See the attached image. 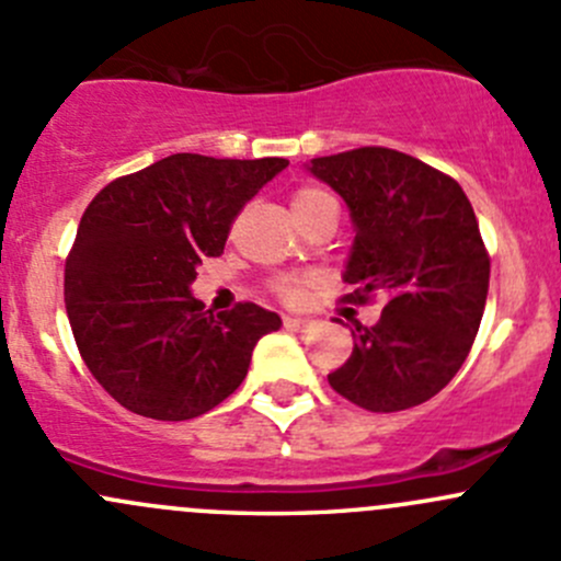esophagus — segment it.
<instances>
[{
    "mask_svg": "<svg viewBox=\"0 0 561 561\" xmlns=\"http://www.w3.org/2000/svg\"><path fill=\"white\" fill-rule=\"evenodd\" d=\"M312 325L314 320H309V317H298V314L285 317V328H290V331H309Z\"/></svg>",
    "mask_w": 561,
    "mask_h": 561,
    "instance_id": "obj_1",
    "label": "esophagus"
}]
</instances>
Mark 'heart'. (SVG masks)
Returning a JSON list of instances; mask_svg holds the SVG:
<instances>
[{
	"instance_id": "obj_1",
	"label": "heart",
	"mask_w": 561,
	"mask_h": 561,
	"mask_svg": "<svg viewBox=\"0 0 561 561\" xmlns=\"http://www.w3.org/2000/svg\"><path fill=\"white\" fill-rule=\"evenodd\" d=\"M325 201H331V195H328V192L314 190V186H304V190H298L296 195H293L290 206H293V214L298 217V214L309 211V208L320 206V203H325ZM276 290H279L287 301H296V298L301 296V287H298L296 279H282L279 285H276Z\"/></svg>"
}]
</instances>
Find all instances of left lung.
<instances>
[{
    "instance_id": "8db88e82",
    "label": "left lung",
    "mask_w": 561,
    "mask_h": 561,
    "mask_svg": "<svg viewBox=\"0 0 561 561\" xmlns=\"http://www.w3.org/2000/svg\"><path fill=\"white\" fill-rule=\"evenodd\" d=\"M353 219L347 301L386 298L375 328H350L353 353L328 382L369 412L423 404L467 360L489 296V254L472 203L450 175L366 146L309 160Z\"/></svg>"
}]
</instances>
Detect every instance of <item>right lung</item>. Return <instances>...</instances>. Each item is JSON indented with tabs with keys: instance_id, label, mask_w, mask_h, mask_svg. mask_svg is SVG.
<instances>
[{
	"instance_id": "obj_1",
	"label": "right lung",
	"mask_w": 561,
	"mask_h": 561,
	"mask_svg": "<svg viewBox=\"0 0 561 561\" xmlns=\"http://www.w3.org/2000/svg\"><path fill=\"white\" fill-rule=\"evenodd\" d=\"M287 165L171 154L89 203L65 265L67 317L94 380L129 412L190 421L214 410L244 382L260 336L282 328L257 304L208 312L190 287Z\"/></svg>"
}]
</instances>
